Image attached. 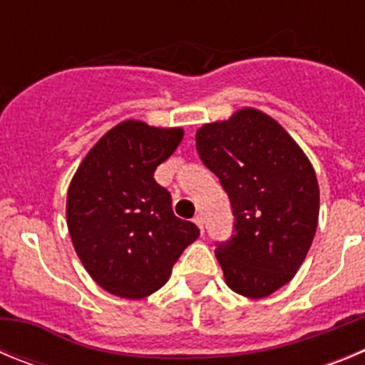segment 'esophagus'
<instances>
[{"label":"esophagus","mask_w":365,"mask_h":365,"mask_svg":"<svg viewBox=\"0 0 365 365\" xmlns=\"http://www.w3.org/2000/svg\"><path fill=\"white\" fill-rule=\"evenodd\" d=\"M193 222L197 225L199 230L205 232V219H202V215H195V217H193Z\"/></svg>","instance_id":"34e87169"}]
</instances>
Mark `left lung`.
I'll return each instance as SVG.
<instances>
[{"label":"left lung","instance_id":"8db88e82","mask_svg":"<svg viewBox=\"0 0 365 365\" xmlns=\"http://www.w3.org/2000/svg\"><path fill=\"white\" fill-rule=\"evenodd\" d=\"M195 143L235 217V234L215 250L225 282L245 298L270 296L294 278L314 240V168L282 124L254 108L202 124Z\"/></svg>","mask_w":365,"mask_h":365}]
</instances>
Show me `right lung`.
<instances>
[{
	"label": "right lung",
	"mask_w": 365,
	"mask_h": 365,
	"mask_svg": "<svg viewBox=\"0 0 365 365\" xmlns=\"http://www.w3.org/2000/svg\"><path fill=\"white\" fill-rule=\"evenodd\" d=\"M182 137L180 128L124 120L89 150L71 180L66 214L74 250L109 294L140 299L159 291L199 237L153 179Z\"/></svg>",
	"instance_id": "obj_1"
}]
</instances>
